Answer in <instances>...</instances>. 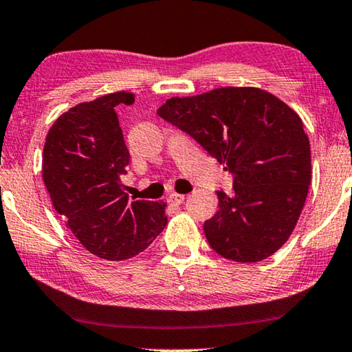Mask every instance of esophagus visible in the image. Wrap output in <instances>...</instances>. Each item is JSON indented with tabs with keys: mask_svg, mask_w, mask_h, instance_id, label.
I'll return each instance as SVG.
<instances>
[{
	"mask_svg": "<svg viewBox=\"0 0 352 352\" xmlns=\"http://www.w3.org/2000/svg\"><path fill=\"white\" fill-rule=\"evenodd\" d=\"M183 201H185V194H180V192H170L169 194V202L174 204V206H180Z\"/></svg>",
	"mask_w": 352,
	"mask_h": 352,
	"instance_id": "obj_1",
	"label": "esophagus"
}]
</instances>
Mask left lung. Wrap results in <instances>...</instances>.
<instances>
[{"instance_id": "1", "label": "left lung", "mask_w": 352, "mask_h": 352, "mask_svg": "<svg viewBox=\"0 0 352 352\" xmlns=\"http://www.w3.org/2000/svg\"><path fill=\"white\" fill-rule=\"evenodd\" d=\"M158 115L190 134L234 177L204 223L212 248L235 262H259L289 239L311 182L310 140L294 110L254 87H224L170 98Z\"/></svg>"}]
</instances>
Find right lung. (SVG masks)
Listing matches in <instances>:
<instances>
[{"label": "right lung", "mask_w": 352, "mask_h": 352, "mask_svg": "<svg viewBox=\"0 0 352 352\" xmlns=\"http://www.w3.org/2000/svg\"><path fill=\"white\" fill-rule=\"evenodd\" d=\"M134 94L110 93L80 102L49 129L42 178L66 228L91 254L123 261L142 253L167 224L166 204L131 201L122 175L129 164L115 107Z\"/></svg>", "instance_id": "1"}]
</instances>
